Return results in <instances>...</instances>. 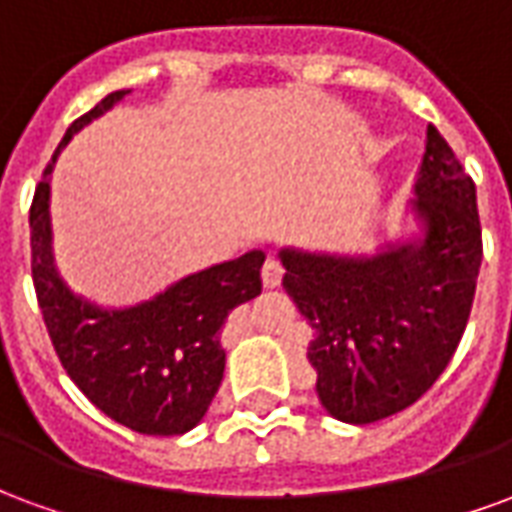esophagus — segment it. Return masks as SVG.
<instances>
[{
	"label": "esophagus",
	"instance_id": "esophagus-1",
	"mask_svg": "<svg viewBox=\"0 0 512 512\" xmlns=\"http://www.w3.org/2000/svg\"><path fill=\"white\" fill-rule=\"evenodd\" d=\"M263 285L266 288H279L282 285V266L274 257H268L266 263H263Z\"/></svg>",
	"mask_w": 512,
	"mask_h": 512
}]
</instances>
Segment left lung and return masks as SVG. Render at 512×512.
<instances>
[{"label": "left lung", "instance_id": "left-lung-1", "mask_svg": "<svg viewBox=\"0 0 512 512\" xmlns=\"http://www.w3.org/2000/svg\"><path fill=\"white\" fill-rule=\"evenodd\" d=\"M282 285L312 326L326 414L367 425L403 411L450 365L483 260L477 194L452 147L425 136L403 227L367 252L282 246Z\"/></svg>", "mask_w": 512, "mask_h": 512}]
</instances>
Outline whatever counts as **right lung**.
I'll list each match as a JSON object with an SVG mask.
<instances>
[{
    "instance_id": "1",
    "label": "right lung",
    "mask_w": 512,
    "mask_h": 512,
    "mask_svg": "<svg viewBox=\"0 0 512 512\" xmlns=\"http://www.w3.org/2000/svg\"><path fill=\"white\" fill-rule=\"evenodd\" d=\"M131 90L106 95L79 117L43 172L32 211V279L54 351L73 384L120 425L145 436H180L208 414L224 376L227 315L260 296L263 249L180 277L156 296L106 307L65 282L54 257L51 172L73 134L115 109Z\"/></svg>"
}]
</instances>
